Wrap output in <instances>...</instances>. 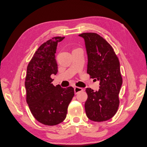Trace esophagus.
Listing matches in <instances>:
<instances>
[{
	"label": "esophagus",
	"mask_w": 147,
	"mask_h": 147,
	"mask_svg": "<svg viewBox=\"0 0 147 147\" xmlns=\"http://www.w3.org/2000/svg\"><path fill=\"white\" fill-rule=\"evenodd\" d=\"M83 91V89L80 87H74V93L75 94H77L80 92Z\"/></svg>",
	"instance_id": "esophagus-1"
}]
</instances>
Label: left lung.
<instances>
[{"mask_svg":"<svg viewBox=\"0 0 147 147\" xmlns=\"http://www.w3.org/2000/svg\"><path fill=\"white\" fill-rule=\"evenodd\" d=\"M88 56L87 73L99 81V89L87 88L85 110L88 119L104 121L115 115L119 107L118 94L122 85L120 62L109 42L96 33H83ZM95 80H96L94 79Z\"/></svg>","mask_w":147,"mask_h":147,"instance_id":"left-lung-1","label":"left lung"}]
</instances>
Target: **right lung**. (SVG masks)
I'll use <instances>...</instances> for the list:
<instances>
[{"instance_id":"add662e5","label":"right lung","mask_w":147,"mask_h":147,"mask_svg":"<svg viewBox=\"0 0 147 147\" xmlns=\"http://www.w3.org/2000/svg\"><path fill=\"white\" fill-rule=\"evenodd\" d=\"M64 38L56 36L42 44L27 68V103L35 119L45 125H57L65 119L68 105L74 95L72 87L64 88L52 84L51 75L58 71L55 59L57 46Z\"/></svg>"}]
</instances>
